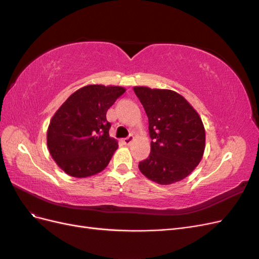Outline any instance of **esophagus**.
Here are the masks:
<instances>
[{
	"mask_svg": "<svg viewBox=\"0 0 259 259\" xmlns=\"http://www.w3.org/2000/svg\"><path fill=\"white\" fill-rule=\"evenodd\" d=\"M133 140H134V137H133V135H130L128 137H126V138H124L122 142L125 144V145H130Z\"/></svg>",
	"mask_w": 259,
	"mask_h": 259,
	"instance_id": "esophagus-1",
	"label": "esophagus"
}]
</instances>
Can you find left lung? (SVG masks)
<instances>
[{"instance_id":"left-lung-1","label":"left lung","mask_w":259,"mask_h":259,"mask_svg":"<svg viewBox=\"0 0 259 259\" xmlns=\"http://www.w3.org/2000/svg\"><path fill=\"white\" fill-rule=\"evenodd\" d=\"M144 106L152 139L148 159L139 169L152 182H180L199 165L205 149V128L199 113L180 94L170 90L134 86Z\"/></svg>"}]
</instances>
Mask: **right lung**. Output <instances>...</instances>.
Listing matches in <instances>:
<instances>
[{
  "instance_id": "obj_1",
  "label": "right lung",
  "mask_w": 259,
  "mask_h": 259,
  "mask_svg": "<svg viewBox=\"0 0 259 259\" xmlns=\"http://www.w3.org/2000/svg\"><path fill=\"white\" fill-rule=\"evenodd\" d=\"M122 86L86 85L68 97L50 122L49 151L66 174L85 178L104 170L119 147L109 136L108 109L124 94Z\"/></svg>"
}]
</instances>
